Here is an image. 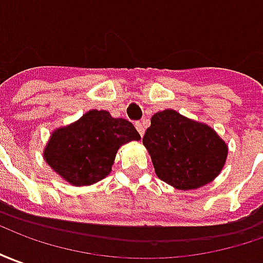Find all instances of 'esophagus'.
Returning a JSON list of instances; mask_svg holds the SVG:
<instances>
[{"instance_id":"34e87169","label":"esophagus","mask_w":263,"mask_h":263,"mask_svg":"<svg viewBox=\"0 0 263 263\" xmlns=\"http://www.w3.org/2000/svg\"><path fill=\"white\" fill-rule=\"evenodd\" d=\"M136 128H137L139 135H140V136L144 135V130H146V128H144V124H143V123H140V121H137V123H136Z\"/></svg>"}]
</instances>
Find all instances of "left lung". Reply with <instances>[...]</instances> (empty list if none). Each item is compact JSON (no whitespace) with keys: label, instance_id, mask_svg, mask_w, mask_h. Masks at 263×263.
<instances>
[{"label":"left lung","instance_id":"8db88e82","mask_svg":"<svg viewBox=\"0 0 263 263\" xmlns=\"http://www.w3.org/2000/svg\"><path fill=\"white\" fill-rule=\"evenodd\" d=\"M143 144L157 177L179 190L213 182L228 157V144L211 126L172 108L152 116Z\"/></svg>","mask_w":263,"mask_h":263}]
</instances>
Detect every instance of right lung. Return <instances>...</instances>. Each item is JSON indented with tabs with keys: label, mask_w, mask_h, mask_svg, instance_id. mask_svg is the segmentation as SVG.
Instances as JSON below:
<instances>
[{
	"label": "right lung",
	"mask_w": 263,
	"mask_h": 263,
	"mask_svg": "<svg viewBox=\"0 0 263 263\" xmlns=\"http://www.w3.org/2000/svg\"><path fill=\"white\" fill-rule=\"evenodd\" d=\"M140 140L126 119H114L106 110H90L79 120L55 128L45 144L47 164L73 186H90L110 175L117 150Z\"/></svg>",
	"instance_id": "obj_1"
}]
</instances>
